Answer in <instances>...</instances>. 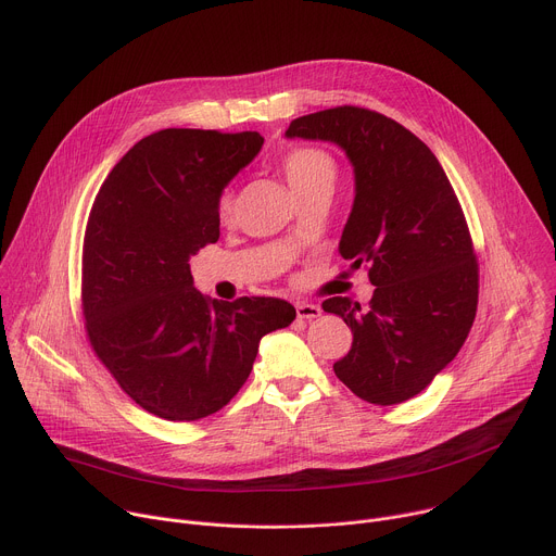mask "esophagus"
I'll use <instances>...</instances> for the list:
<instances>
[{
  "label": "esophagus",
  "instance_id": "1",
  "mask_svg": "<svg viewBox=\"0 0 556 556\" xmlns=\"http://www.w3.org/2000/svg\"><path fill=\"white\" fill-rule=\"evenodd\" d=\"M321 307L314 305V303H296V316L299 319H305V321H312V319H319L321 316Z\"/></svg>",
  "mask_w": 556,
  "mask_h": 556
}]
</instances>
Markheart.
I'll return each mask as SVG.
<instances>
[{"label":"heart","instance_id":"b5f03b06","mask_svg":"<svg viewBox=\"0 0 556 556\" xmlns=\"http://www.w3.org/2000/svg\"><path fill=\"white\" fill-rule=\"evenodd\" d=\"M281 172L294 198L321 187L334 189V182H337V165L332 161V155L314 147H301L290 151L283 157ZM232 213H235V195L230 191H224L217 200V217L219 222L226 224L232 219Z\"/></svg>","mask_w":556,"mask_h":556}]
</instances>
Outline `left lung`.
I'll return each mask as SVG.
<instances>
[{
	"label": "left lung",
	"mask_w": 556,
	"mask_h": 556,
	"mask_svg": "<svg viewBox=\"0 0 556 556\" xmlns=\"http://www.w3.org/2000/svg\"><path fill=\"white\" fill-rule=\"evenodd\" d=\"M288 138L339 144L354 167V204L339 253L367 266L369 307L324 301L354 341L334 374L371 405L420 393L464 345L478 309V262L455 191L433 151L401 123L343 105L294 118Z\"/></svg>",
	"instance_id": "left-lung-1"
}]
</instances>
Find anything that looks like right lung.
<instances>
[{"instance_id":"1","label":"right lung","mask_w":556,"mask_h":556,"mask_svg":"<svg viewBox=\"0 0 556 556\" xmlns=\"http://www.w3.org/2000/svg\"><path fill=\"white\" fill-rule=\"evenodd\" d=\"M257 131L161 129L105 178L84 242L88 339L144 412L191 422L247 382L262 337L294 321L283 299L208 301L189 260L219 240L217 200L260 153Z\"/></svg>"}]
</instances>
